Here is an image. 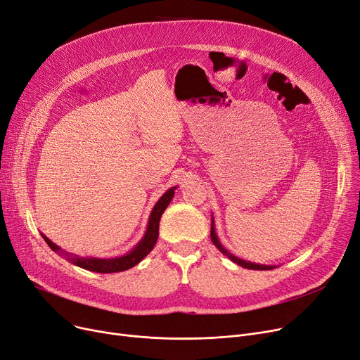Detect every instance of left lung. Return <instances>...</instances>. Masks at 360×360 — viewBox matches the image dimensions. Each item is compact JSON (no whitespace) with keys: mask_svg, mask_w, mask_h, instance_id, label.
<instances>
[{"mask_svg":"<svg viewBox=\"0 0 360 360\" xmlns=\"http://www.w3.org/2000/svg\"><path fill=\"white\" fill-rule=\"evenodd\" d=\"M210 237H212V243L217 247V250L219 252H221L222 255H225L228 259H231L233 263H237V264H240L241 268H245V269H253V271H271V269H274V268H276L275 264H260V263H253V262H247V260H243V259H240V257H237V256H233L232 253H229L228 250L222 245V243L219 241V237H217V233H216V229H214V221H213V217H212V228H210Z\"/></svg>","mask_w":360,"mask_h":360,"instance_id":"left-lung-1","label":"left lung"}]
</instances>
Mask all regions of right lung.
<instances>
[{
    "label": "right lung",
    "instance_id": "right-lung-1",
    "mask_svg": "<svg viewBox=\"0 0 360 360\" xmlns=\"http://www.w3.org/2000/svg\"><path fill=\"white\" fill-rule=\"evenodd\" d=\"M176 186H172L169 188L160 198L155 202L150 217H148V225L146 229L144 237L138 241V244L129 250L127 255L117 256V257H110V259H100V257H79L76 255H70L65 252L63 248H60L57 244H54L51 240L46 238L44 233H41L45 243L50 245L53 252L58 253L60 256H65L69 262H72L76 266H79L82 269L91 271V272H98V274H115V272H122V271H128L134 268L135 264L141 262L150 252L153 247L158 243L159 238V222L163 212L169 206V202L172 201L175 195Z\"/></svg>",
    "mask_w": 360,
    "mask_h": 360
}]
</instances>
